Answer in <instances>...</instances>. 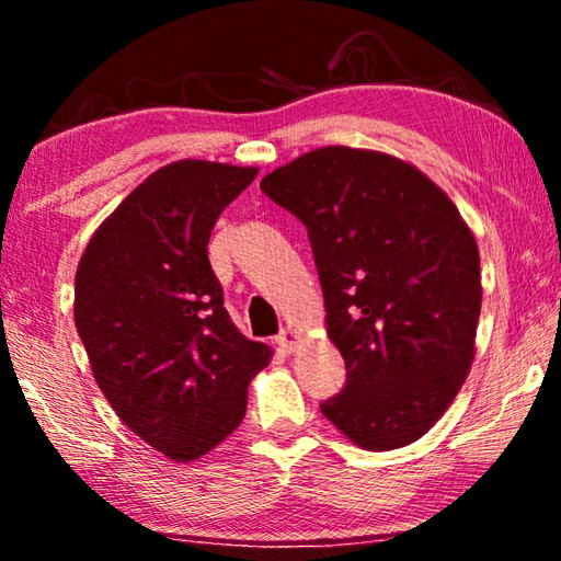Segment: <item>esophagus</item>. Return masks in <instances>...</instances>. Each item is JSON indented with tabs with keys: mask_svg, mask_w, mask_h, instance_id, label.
Instances as JSON below:
<instances>
[{
	"mask_svg": "<svg viewBox=\"0 0 561 561\" xmlns=\"http://www.w3.org/2000/svg\"><path fill=\"white\" fill-rule=\"evenodd\" d=\"M277 346L284 351V354H291L294 346H297V334H294V329H282L277 334Z\"/></svg>",
	"mask_w": 561,
	"mask_h": 561,
	"instance_id": "1",
	"label": "esophagus"
}]
</instances>
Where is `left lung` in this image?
Instances as JSON below:
<instances>
[{
    "instance_id": "left-lung-1",
    "label": "left lung",
    "mask_w": 561,
    "mask_h": 561,
    "mask_svg": "<svg viewBox=\"0 0 561 561\" xmlns=\"http://www.w3.org/2000/svg\"><path fill=\"white\" fill-rule=\"evenodd\" d=\"M260 187L307 227L346 364L321 413L366 450L417 440L474 356L480 254L458 207L403 160L344 146L304 153Z\"/></svg>"
}]
</instances>
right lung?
<instances>
[{"label": "right lung", "mask_w": 561, "mask_h": 561, "mask_svg": "<svg viewBox=\"0 0 561 561\" xmlns=\"http://www.w3.org/2000/svg\"><path fill=\"white\" fill-rule=\"evenodd\" d=\"M257 175L210 160L156 170L93 232L73 319L91 371L128 428L178 462L222 443L270 346L244 339L207 260L217 217Z\"/></svg>", "instance_id": "right-lung-1"}]
</instances>
